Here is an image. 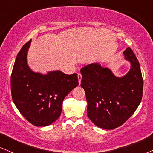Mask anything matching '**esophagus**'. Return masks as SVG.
<instances>
[{
    "instance_id": "34e87169",
    "label": "esophagus",
    "mask_w": 153,
    "mask_h": 153,
    "mask_svg": "<svg viewBox=\"0 0 153 153\" xmlns=\"http://www.w3.org/2000/svg\"><path fill=\"white\" fill-rule=\"evenodd\" d=\"M77 76H78V80H79V84H81V81H82V75L81 73H78V75H77Z\"/></svg>"
}]
</instances>
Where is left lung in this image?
I'll use <instances>...</instances> for the list:
<instances>
[{"instance_id": "obj_1", "label": "left lung", "mask_w": 153, "mask_h": 153, "mask_svg": "<svg viewBox=\"0 0 153 153\" xmlns=\"http://www.w3.org/2000/svg\"><path fill=\"white\" fill-rule=\"evenodd\" d=\"M131 62L130 71L117 77L100 64H90L82 68L81 86L85 91L87 116L103 129L119 127L134 114L143 97V80L140 67L131 48L123 52Z\"/></svg>"}]
</instances>
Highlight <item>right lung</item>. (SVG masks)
Segmentation results:
<instances>
[{"label":"right lung","instance_id":"obj_1","mask_svg":"<svg viewBox=\"0 0 153 153\" xmlns=\"http://www.w3.org/2000/svg\"><path fill=\"white\" fill-rule=\"evenodd\" d=\"M31 39L25 43L16 59L10 78L12 99L26 120L35 126H46L60 116L62 102L79 85L77 74L61 71L43 75L30 69L27 62Z\"/></svg>","mask_w":153,"mask_h":153}]
</instances>
